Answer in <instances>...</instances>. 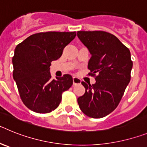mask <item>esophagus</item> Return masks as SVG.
I'll list each match as a JSON object with an SVG mask.
<instances>
[{
    "label": "esophagus",
    "mask_w": 147,
    "mask_h": 147,
    "mask_svg": "<svg viewBox=\"0 0 147 147\" xmlns=\"http://www.w3.org/2000/svg\"><path fill=\"white\" fill-rule=\"evenodd\" d=\"M80 83H81V80L80 79L77 77H73V84H74V85H79Z\"/></svg>",
    "instance_id": "1"
}]
</instances>
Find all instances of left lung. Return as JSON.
Returning <instances> with one entry per match:
<instances>
[{"mask_svg": "<svg viewBox=\"0 0 147 147\" xmlns=\"http://www.w3.org/2000/svg\"><path fill=\"white\" fill-rule=\"evenodd\" d=\"M77 36L91 54L88 75L96 80L93 85L82 82L85 93L78 98V104L89 117L103 118L117 107L130 81V51L115 36L104 31H79Z\"/></svg>", "mask_w": 147, "mask_h": 147, "instance_id": "8db88e82", "label": "left lung"}]
</instances>
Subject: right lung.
Listing matches in <instances>:
<instances>
[{
    "label": "right lung",
    "instance_id": "right-lung-1",
    "mask_svg": "<svg viewBox=\"0 0 147 147\" xmlns=\"http://www.w3.org/2000/svg\"><path fill=\"white\" fill-rule=\"evenodd\" d=\"M76 32L34 34L15 49L13 78L23 104L34 112L48 113L60 104L62 94L73 85L70 74L52 80L51 62L59 59L63 49L76 37Z\"/></svg>",
    "mask_w": 147,
    "mask_h": 147
}]
</instances>
